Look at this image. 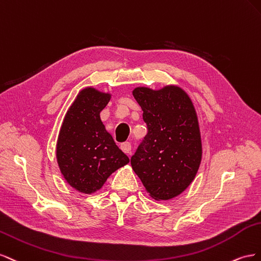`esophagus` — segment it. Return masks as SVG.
Here are the masks:
<instances>
[{
  "label": "esophagus",
  "mask_w": 261,
  "mask_h": 261,
  "mask_svg": "<svg viewBox=\"0 0 261 261\" xmlns=\"http://www.w3.org/2000/svg\"><path fill=\"white\" fill-rule=\"evenodd\" d=\"M121 151L124 152L125 154H130L131 153V143L130 142H124L120 145Z\"/></svg>",
  "instance_id": "1"
}]
</instances>
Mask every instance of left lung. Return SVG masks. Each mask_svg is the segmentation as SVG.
I'll return each instance as SVG.
<instances>
[{"label": "left lung", "mask_w": 261, "mask_h": 261, "mask_svg": "<svg viewBox=\"0 0 261 261\" xmlns=\"http://www.w3.org/2000/svg\"><path fill=\"white\" fill-rule=\"evenodd\" d=\"M143 110L147 135L131 158V166L155 200H169L195 179L202 156L196 109L178 86L132 92Z\"/></svg>", "instance_id": "1"}]
</instances>
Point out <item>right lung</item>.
<instances>
[{
    "instance_id": "add662e5",
    "label": "right lung",
    "mask_w": 261,
    "mask_h": 261,
    "mask_svg": "<svg viewBox=\"0 0 261 261\" xmlns=\"http://www.w3.org/2000/svg\"><path fill=\"white\" fill-rule=\"evenodd\" d=\"M110 94L82 89L66 113L59 133L57 161L64 179L74 189L92 193L129 163L100 120Z\"/></svg>"
}]
</instances>
